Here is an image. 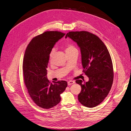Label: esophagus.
I'll use <instances>...</instances> for the list:
<instances>
[{
	"label": "esophagus",
	"mask_w": 131,
	"mask_h": 131,
	"mask_svg": "<svg viewBox=\"0 0 131 131\" xmlns=\"http://www.w3.org/2000/svg\"><path fill=\"white\" fill-rule=\"evenodd\" d=\"M67 83H68V85L70 86V85H72V84H74L75 81H72V80H70V81H68Z\"/></svg>",
	"instance_id": "obj_1"
}]
</instances>
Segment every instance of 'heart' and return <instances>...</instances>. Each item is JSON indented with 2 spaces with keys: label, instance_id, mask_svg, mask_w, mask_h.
<instances>
[{
  "label": "heart",
  "instance_id": "heart-1",
  "mask_svg": "<svg viewBox=\"0 0 131 131\" xmlns=\"http://www.w3.org/2000/svg\"><path fill=\"white\" fill-rule=\"evenodd\" d=\"M77 49L75 48V46L70 43H67L66 44V48H65V51L66 52H70V51H72L74 50H76ZM55 52V49H52V50L50 52L49 56L50 58H52V57L53 56L54 53Z\"/></svg>",
  "mask_w": 131,
  "mask_h": 131
}]
</instances>
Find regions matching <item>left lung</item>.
<instances>
[{
	"label": "left lung",
	"instance_id": "8db88e82",
	"mask_svg": "<svg viewBox=\"0 0 131 131\" xmlns=\"http://www.w3.org/2000/svg\"><path fill=\"white\" fill-rule=\"evenodd\" d=\"M75 42L80 49L84 72L87 82L77 80L81 90L79 101L88 108H93L108 96L113 81L112 59L108 49L97 36L87 31L69 32L65 36Z\"/></svg>",
	"mask_w": 131,
	"mask_h": 131
}]
</instances>
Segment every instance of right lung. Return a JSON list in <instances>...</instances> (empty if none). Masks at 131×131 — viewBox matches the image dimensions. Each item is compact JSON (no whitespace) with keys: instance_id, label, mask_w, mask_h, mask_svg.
Listing matches in <instances>:
<instances>
[{"instance_id":"obj_1","label":"right lung","mask_w":131,"mask_h":131,"mask_svg":"<svg viewBox=\"0 0 131 131\" xmlns=\"http://www.w3.org/2000/svg\"><path fill=\"white\" fill-rule=\"evenodd\" d=\"M65 33L46 31L28 44L23 61V73L30 97L38 106L49 109L61 101V94L67 86L64 80L51 83L47 78L49 55L56 43Z\"/></svg>"}]
</instances>
